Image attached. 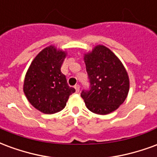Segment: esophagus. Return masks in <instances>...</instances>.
<instances>
[{
	"mask_svg": "<svg viewBox=\"0 0 157 157\" xmlns=\"http://www.w3.org/2000/svg\"><path fill=\"white\" fill-rule=\"evenodd\" d=\"M75 92H79V91H80V86H79L78 84H76V85L75 86Z\"/></svg>",
	"mask_w": 157,
	"mask_h": 157,
	"instance_id": "1",
	"label": "esophagus"
}]
</instances>
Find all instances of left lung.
<instances>
[{
	"label": "left lung",
	"mask_w": 157,
	"mask_h": 157,
	"mask_svg": "<svg viewBox=\"0 0 157 157\" xmlns=\"http://www.w3.org/2000/svg\"><path fill=\"white\" fill-rule=\"evenodd\" d=\"M84 59L90 86L82 90L81 97L86 108L102 115L113 112L128 95L129 81L126 70L118 57L102 45L96 46Z\"/></svg>",
	"instance_id": "1"
}]
</instances>
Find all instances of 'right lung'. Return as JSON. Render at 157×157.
Returning <instances> with one entry per match:
<instances>
[{"instance_id":"add662e5","label":"right lung","mask_w":157,"mask_h":157,"mask_svg":"<svg viewBox=\"0 0 157 157\" xmlns=\"http://www.w3.org/2000/svg\"><path fill=\"white\" fill-rule=\"evenodd\" d=\"M65 53L49 46L33 60L26 74L23 91L36 109L47 114L61 111L75 92L60 71Z\"/></svg>"}]
</instances>
